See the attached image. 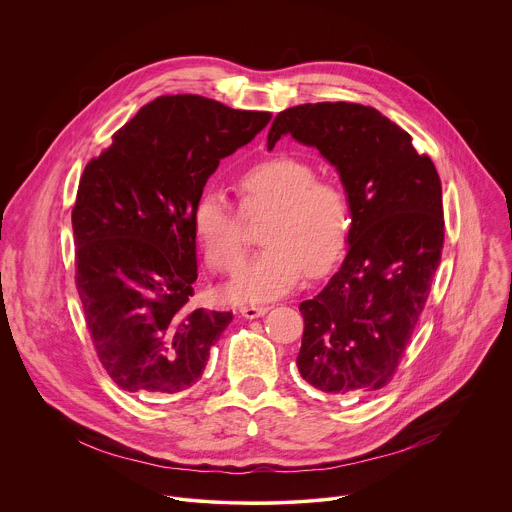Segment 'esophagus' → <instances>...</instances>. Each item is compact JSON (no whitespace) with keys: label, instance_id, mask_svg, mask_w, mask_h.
Returning <instances> with one entry per match:
<instances>
[{"label":"esophagus","instance_id":"34e87169","mask_svg":"<svg viewBox=\"0 0 512 512\" xmlns=\"http://www.w3.org/2000/svg\"><path fill=\"white\" fill-rule=\"evenodd\" d=\"M269 311V307H255V305H245L239 309V313L247 319H255V317H263Z\"/></svg>","mask_w":512,"mask_h":512}]
</instances>
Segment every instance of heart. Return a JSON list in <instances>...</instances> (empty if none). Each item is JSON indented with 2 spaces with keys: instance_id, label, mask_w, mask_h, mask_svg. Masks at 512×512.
I'll return each instance as SVG.
<instances>
[{
  "instance_id": "heart-1",
  "label": "heart",
  "mask_w": 512,
  "mask_h": 512,
  "mask_svg": "<svg viewBox=\"0 0 512 512\" xmlns=\"http://www.w3.org/2000/svg\"><path fill=\"white\" fill-rule=\"evenodd\" d=\"M249 219L271 215L263 229L261 255L225 287L233 301L261 303L287 295L305 277L325 275L344 255L352 211L342 187L317 181L313 164L277 154L249 166L237 181ZM221 191L201 195L193 229L215 271H233L245 257V216Z\"/></svg>"
}]
</instances>
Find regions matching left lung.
<instances>
[{"label": "left lung", "mask_w": 512, "mask_h": 512, "mask_svg": "<svg viewBox=\"0 0 512 512\" xmlns=\"http://www.w3.org/2000/svg\"><path fill=\"white\" fill-rule=\"evenodd\" d=\"M285 134L335 166L352 211L342 267L299 305V374L333 396L376 392L404 356L440 263V177L412 136L370 106H293L275 116L267 148Z\"/></svg>", "instance_id": "1"}]
</instances>
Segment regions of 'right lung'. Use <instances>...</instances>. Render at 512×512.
<instances>
[{
  "label": "right lung",
  "instance_id": "right-lung-1",
  "mask_svg": "<svg viewBox=\"0 0 512 512\" xmlns=\"http://www.w3.org/2000/svg\"><path fill=\"white\" fill-rule=\"evenodd\" d=\"M269 120L203 96H160L86 164L72 211L76 287L96 354L120 390L175 394L203 376L233 313L189 303L193 209L221 158Z\"/></svg>",
  "mask_w": 512,
  "mask_h": 512
}]
</instances>
